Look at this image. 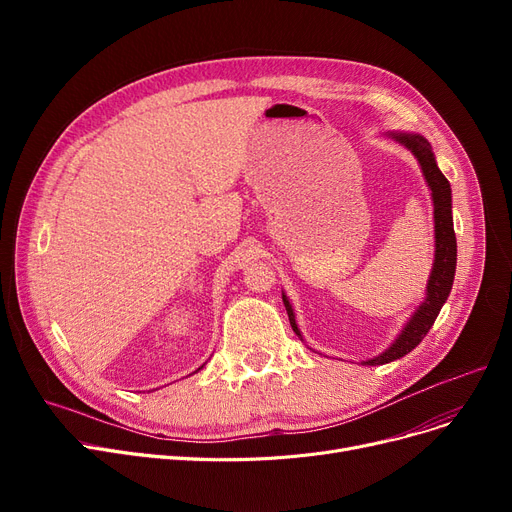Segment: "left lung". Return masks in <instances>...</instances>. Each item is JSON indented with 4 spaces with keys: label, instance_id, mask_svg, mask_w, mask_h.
<instances>
[{
    "label": "left lung",
    "instance_id": "1",
    "mask_svg": "<svg viewBox=\"0 0 512 512\" xmlns=\"http://www.w3.org/2000/svg\"><path fill=\"white\" fill-rule=\"evenodd\" d=\"M386 137L400 143L402 147H407L419 161L421 172L425 176L429 191H432V201H434V245H436V251H434L432 274H429V280L425 286L423 303L415 309V313L409 317L405 328L400 330V334L394 338V342L386 348V351L375 355L373 359L361 361V365H384V363L396 361L400 357H405L407 353H411L413 348L425 338L429 328L434 326V321L452 290L454 272H456V236H454V226H452V191H450V182L446 180V176L440 172V168L436 164V155L432 151V145H429V141L425 137H421V134H415V132H388ZM282 301H284L294 334L303 340V334L297 326V319H294V309L284 292H282Z\"/></svg>",
    "mask_w": 512,
    "mask_h": 512
}]
</instances>
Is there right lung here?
Segmentation results:
<instances>
[{"mask_svg":"<svg viewBox=\"0 0 512 512\" xmlns=\"http://www.w3.org/2000/svg\"><path fill=\"white\" fill-rule=\"evenodd\" d=\"M199 369H203V365H201V367H199ZM199 369H197V371H199Z\"/></svg>","mask_w":512,"mask_h":512,"instance_id":"obj_1","label":"right lung"}]
</instances>
